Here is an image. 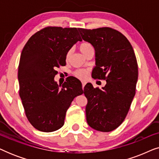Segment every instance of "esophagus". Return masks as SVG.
<instances>
[{"label": "esophagus", "mask_w": 159, "mask_h": 159, "mask_svg": "<svg viewBox=\"0 0 159 159\" xmlns=\"http://www.w3.org/2000/svg\"><path fill=\"white\" fill-rule=\"evenodd\" d=\"M82 89H83L84 85H85V84H86V82L85 81H82Z\"/></svg>", "instance_id": "34e87169"}]
</instances>
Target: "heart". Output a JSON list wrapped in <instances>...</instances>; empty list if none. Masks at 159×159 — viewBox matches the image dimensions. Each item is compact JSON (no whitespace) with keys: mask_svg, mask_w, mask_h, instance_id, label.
Here are the masks:
<instances>
[{"mask_svg":"<svg viewBox=\"0 0 159 159\" xmlns=\"http://www.w3.org/2000/svg\"><path fill=\"white\" fill-rule=\"evenodd\" d=\"M79 48H80V51H81V53L83 54V56H84V54H85L87 52L89 51V50L92 49V48H93L92 45H91V44H90L89 43L84 42V43H82L80 45ZM71 53V51H69L68 52H67L66 56V60H68L69 58L70 57ZM75 75L77 76V77H79L80 79H84V78H85L87 76V71L84 70H78L75 72Z\"/></svg>","mask_w":159,"mask_h":159,"instance_id":"obj_1","label":"heart"}]
</instances>
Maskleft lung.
<instances>
[{"mask_svg":"<svg viewBox=\"0 0 159 159\" xmlns=\"http://www.w3.org/2000/svg\"><path fill=\"white\" fill-rule=\"evenodd\" d=\"M78 30L82 40L95 48L92 77L106 81L102 89L94 88L91 83L84 86L87 122L98 131L111 132L125 120L135 95L138 78L135 54L127 38L112 28Z\"/></svg>","mask_w":159,"mask_h":159,"instance_id":"obj_1","label":"left lung"}]
</instances>
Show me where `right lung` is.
Wrapping results in <instances>:
<instances>
[{
  "mask_svg": "<svg viewBox=\"0 0 159 159\" xmlns=\"http://www.w3.org/2000/svg\"><path fill=\"white\" fill-rule=\"evenodd\" d=\"M82 41L77 28L48 27L34 34L21 51L18 69L19 95L28 120L39 131L51 132L64 125L74 98L84 93L77 78L62 85L54 77L66 65V53Z\"/></svg>",
  "mask_w": 159,
  "mask_h": 159,
  "instance_id": "1",
  "label": "right lung"
}]
</instances>
